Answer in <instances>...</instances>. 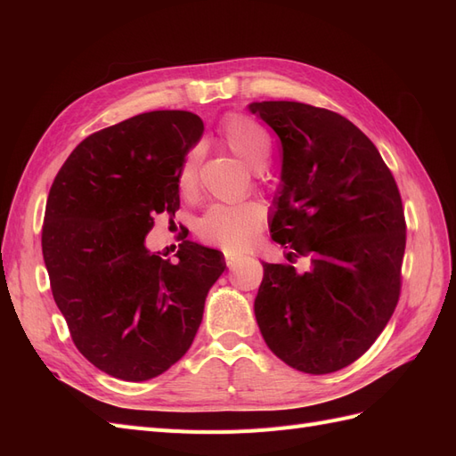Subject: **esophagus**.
I'll list each match as a JSON object with an SVG mask.
<instances>
[{
    "label": "esophagus",
    "mask_w": 456,
    "mask_h": 456,
    "mask_svg": "<svg viewBox=\"0 0 456 456\" xmlns=\"http://www.w3.org/2000/svg\"><path fill=\"white\" fill-rule=\"evenodd\" d=\"M243 258L241 253H233V251H224V260H226V266L233 268L238 265V262Z\"/></svg>",
    "instance_id": "1"
}]
</instances>
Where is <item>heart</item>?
I'll use <instances>...</instances> for the list:
<instances>
[{"label": "heart", "instance_id": "1", "mask_svg": "<svg viewBox=\"0 0 456 456\" xmlns=\"http://www.w3.org/2000/svg\"><path fill=\"white\" fill-rule=\"evenodd\" d=\"M220 141L243 161L247 167L260 171L272 156V139L268 131L253 118L232 114L220 127ZM176 186L181 194L190 198L198 188V151H190L176 173ZM266 213L256 201L218 203L209 207L198 226L201 240L223 245L226 249H241L265 226Z\"/></svg>", "mask_w": 456, "mask_h": 456}]
</instances>
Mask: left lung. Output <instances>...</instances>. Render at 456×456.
Segmentation results:
<instances>
[{
	"label": "left lung",
	"instance_id": "left-lung-1",
	"mask_svg": "<svg viewBox=\"0 0 456 456\" xmlns=\"http://www.w3.org/2000/svg\"><path fill=\"white\" fill-rule=\"evenodd\" d=\"M281 141L270 233L287 260L268 265L255 298L268 348L310 375L340 370L379 338L402 291L405 215L377 146L352 121L291 101L251 102Z\"/></svg>",
	"mask_w": 456,
	"mask_h": 456
}]
</instances>
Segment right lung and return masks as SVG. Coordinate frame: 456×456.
Wrapping results in <instances>:
<instances>
[{
  "label": "right lung",
  "instance_id": "obj_1",
  "mask_svg": "<svg viewBox=\"0 0 456 456\" xmlns=\"http://www.w3.org/2000/svg\"><path fill=\"white\" fill-rule=\"evenodd\" d=\"M203 134L200 116L156 110L96 131L49 190L41 249L76 348L108 375L150 380L188 352L223 253L184 240L176 262L144 240L181 207L176 173Z\"/></svg>",
  "mask_w": 456,
  "mask_h": 456
}]
</instances>
